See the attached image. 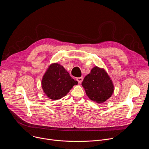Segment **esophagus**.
<instances>
[{
    "label": "esophagus",
    "instance_id": "esophagus-1",
    "mask_svg": "<svg viewBox=\"0 0 149 149\" xmlns=\"http://www.w3.org/2000/svg\"><path fill=\"white\" fill-rule=\"evenodd\" d=\"M83 80V77H78V78H77V81L78 82L79 84H81Z\"/></svg>",
    "mask_w": 149,
    "mask_h": 149
}]
</instances>
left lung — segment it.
<instances>
[{
	"mask_svg": "<svg viewBox=\"0 0 149 149\" xmlns=\"http://www.w3.org/2000/svg\"><path fill=\"white\" fill-rule=\"evenodd\" d=\"M82 86L88 98L98 104L108 100L114 92L113 84L108 74L98 67H94L84 78Z\"/></svg>",
	"mask_w": 149,
	"mask_h": 149,
	"instance_id": "obj_1",
	"label": "left lung"
}]
</instances>
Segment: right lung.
<instances>
[{"instance_id":"obj_1","label":"right lung","mask_w":149,"mask_h":149,"mask_svg":"<svg viewBox=\"0 0 149 149\" xmlns=\"http://www.w3.org/2000/svg\"><path fill=\"white\" fill-rule=\"evenodd\" d=\"M78 82L62 65L54 63L49 67L42 79V88L50 99L56 100L65 96Z\"/></svg>"}]
</instances>
